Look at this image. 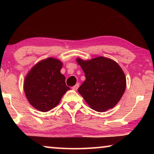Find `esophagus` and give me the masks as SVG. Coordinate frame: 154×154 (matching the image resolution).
Instances as JSON below:
<instances>
[{
  "label": "esophagus",
  "instance_id": "34e87169",
  "mask_svg": "<svg viewBox=\"0 0 154 154\" xmlns=\"http://www.w3.org/2000/svg\"><path fill=\"white\" fill-rule=\"evenodd\" d=\"M79 83H77L76 85H75V86H73V87H72V89L73 90H77V89H78V88H79Z\"/></svg>",
  "mask_w": 154,
  "mask_h": 154
}]
</instances>
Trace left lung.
Returning <instances> with one entry per match:
<instances>
[{"label": "left lung", "mask_w": 154, "mask_h": 154, "mask_svg": "<svg viewBox=\"0 0 154 154\" xmlns=\"http://www.w3.org/2000/svg\"><path fill=\"white\" fill-rule=\"evenodd\" d=\"M85 73V80L78 92L91 108L104 112L114 107L126 87L124 72L116 62L100 56L83 60L77 58Z\"/></svg>", "instance_id": "obj_1"}]
</instances>
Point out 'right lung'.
<instances>
[{
  "label": "right lung",
  "instance_id": "add662e5",
  "mask_svg": "<svg viewBox=\"0 0 154 154\" xmlns=\"http://www.w3.org/2000/svg\"><path fill=\"white\" fill-rule=\"evenodd\" d=\"M62 66L60 60L48 58L36 64L26 76L24 92L34 108L42 112L50 111L70 90L60 72Z\"/></svg>",
  "mask_w": 154,
  "mask_h": 154
}]
</instances>
